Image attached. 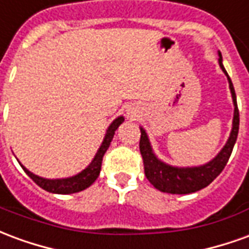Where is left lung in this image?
Masks as SVG:
<instances>
[{"instance_id": "1", "label": "left lung", "mask_w": 249, "mask_h": 249, "mask_svg": "<svg viewBox=\"0 0 249 249\" xmlns=\"http://www.w3.org/2000/svg\"><path fill=\"white\" fill-rule=\"evenodd\" d=\"M219 65L221 71H224L230 82L231 94L233 100V121H232V130L228 137V141L225 142L223 149L217 153V156L213 160H211L204 165L200 167H172L167 162L161 161L160 159L153 153L151 142L148 139V135L144 130V128H140L141 137H140V152L144 161V171H145L146 178L149 180V183L153 187L161 191V192L173 193V195H185V193H192L196 191L203 189L207 185L213 181L214 178L219 176L221 171L224 169L227 162L230 160L231 153L235 145L237 133H239V109H237V101H236V93L232 85L228 73L223 66V57L219 52Z\"/></svg>"}]
</instances>
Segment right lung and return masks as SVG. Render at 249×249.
<instances>
[{"label":"right lung","mask_w":249,"mask_h":249,"mask_svg":"<svg viewBox=\"0 0 249 249\" xmlns=\"http://www.w3.org/2000/svg\"><path fill=\"white\" fill-rule=\"evenodd\" d=\"M124 121V117L120 116L117 119L114 120L112 124L109 125V128L107 129V133H105V137H104V141L101 146L98 148L96 156L92 160V162L88 165L84 171H81L80 173H77L71 178H44L37 176L35 173H32L30 171H28L26 168L21 164V167L24 169L26 175L29 176L33 181H35L38 187H41L42 189H45L48 192L51 193H57V195H69V193H76L80 192V191H84L87 189L88 187H90L96 178H98L100 175V171H101V162H103V157L105 155V152L110 145V141L113 139L114 132L119 128L120 124H123Z\"/></svg>","instance_id":"right-lung-1"}]
</instances>
